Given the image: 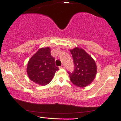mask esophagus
Wrapping results in <instances>:
<instances>
[{"mask_svg": "<svg viewBox=\"0 0 121 121\" xmlns=\"http://www.w3.org/2000/svg\"><path fill=\"white\" fill-rule=\"evenodd\" d=\"M60 68H65V66H64V65H61V66H60Z\"/></svg>", "mask_w": 121, "mask_h": 121, "instance_id": "obj_1", "label": "esophagus"}]
</instances>
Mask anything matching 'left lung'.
Here are the masks:
<instances>
[{"label": "left lung", "mask_w": 121, "mask_h": 121, "mask_svg": "<svg viewBox=\"0 0 121 121\" xmlns=\"http://www.w3.org/2000/svg\"><path fill=\"white\" fill-rule=\"evenodd\" d=\"M74 62V69L68 72L70 81L77 86L84 87L91 84L97 74V66L91 57L84 49L76 47L70 50Z\"/></svg>", "instance_id": "8db88e82"}]
</instances>
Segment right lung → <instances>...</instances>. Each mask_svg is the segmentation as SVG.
<instances>
[{
  "label": "right lung",
  "mask_w": 121,
  "mask_h": 121,
  "mask_svg": "<svg viewBox=\"0 0 121 121\" xmlns=\"http://www.w3.org/2000/svg\"><path fill=\"white\" fill-rule=\"evenodd\" d=\"M59 68L55 65V58L51 55L49 47L39 49L30 59L27 72L29 78L36 84L43 86L49 84Z\"/></svg>",
  "instance_id": "1"
}]
</instances>
